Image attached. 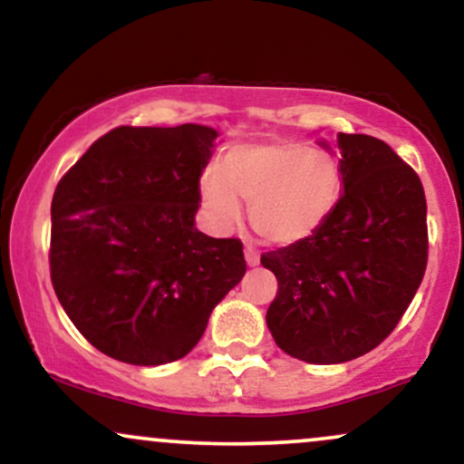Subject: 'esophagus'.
I'll list each match as a JSON object with an SVG mask.
<instances>
[{
	"instance_id": "34e87169",
	"label": "esophagus",
	"mask_w": 464,
	"mask_h": 464,
	"mask_svg": "<svg viewBox=\"0 0 464 464\" xmlns=\"http://www.w3.org/2000/svg\"><path fill=\"white\" fill-rule=\"evenodd\" d=\"M244 257H246L248 266H257L259 264V250L253 246V244H246L244 246Z\"/></svg>"
}]
</instances>
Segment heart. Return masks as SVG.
I'll return each instance as SVG.
<instances>
[{"label": "heart", "mask_w": 464, "mask_h": 464, "mask_svg": "<svg viewBox=\"0 0 464 464\" xmlns=\"http://www.w3.org/2000/svg\"><path fill=\"white\" fill-rule=\"evenodd\" d=\"M202 205L220 228L236 227L248 202L250 227L275 244L307 239L334 214L343 196L338 159L290 140L246 141L228 148L222 169L200 179Z\"/></svg>", "instance_id": "heart-1"}]
</instances>
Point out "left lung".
I'll return each instance as SVG.
<instances>
[{"instance_id":"8db88e82","label":"left lung","mask_w":464,"mask_h":464,"mask_svg":"<svg viewBox=\"0 0 464 464\" xmlns=\"http://www.w3.org/2000/svg\"><path fill=\"white\" fill-rule=\"evenodd\" d=\"M344 194L314 236L262 255L276 276L266 312L276 347L340 364L384 343L428 266V205L419 174L388 143L338 132Z\"/></svg>"}]
</instances>
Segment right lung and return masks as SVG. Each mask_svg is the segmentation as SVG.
I'll return each instance as SVG.
<instances>
[{
	"mask_svg": "<svg viewBox=\"0 0 464 464\" xmlns=\"http://www.w3.org/2000/svg\"><path fill=\"white\" fill-rule=\"evenodd\" d=\"M218 132L117 126L58 180L50 275L95 349L140 366L180 360L246 273L237 237L194 227Z\"/></svg>",
	"mask_w": 464,
	"mask_h": 464,
	"instance_id": "obj_1",
	"label": "right lung"
}]
</instances>
